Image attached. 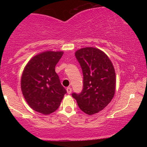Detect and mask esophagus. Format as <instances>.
<instances>
[{"label":"esophagus","instance_id":"34e87169","mask_svg":"<svg viewBox=\"0 0 147 147\" xmlns=\"http://www.w3.org/2000/svg\"><path fill=\"white\" fill-rule=\"evenodd\" d=\"M66 90H67V92H68V94H70L72 92V88L70 87H68L67 88Z\"/></svg>","mask_w":147,"mask_h":147}]
</instances>
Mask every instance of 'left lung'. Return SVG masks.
I'll return each mask as SVG.
<instances>
[{
  "mask_svg": "<svg viewBox=\"0 0 147 147\" xmlns=\"http://www.w3.org/2000/svg\"><path fill=\"white\" fill-rule=\"evenodd\" d=\"M75 57L83 72V89L72 96L85 113H97L111 102L115 95L114 67L104 52L92 47L78 50Z\"/></svg>",
  "mask_w": 147,
  "mask_h": 147,
  "instance_id": "8db88e82",
  "label": "left lung"
}]
</instances>
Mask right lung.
I'll return each mask as SVG.
<instances>
[{
  "label": "right lung",
  "instance_id": "add662e5",
  "mask_svg": "<svg viewBox=\"0 0 147 147\" xmlns=\"http://www.w3.org/2000/svg\"><path fill=\"white\" fill-rule=\"evenodd\" d=\"M63 54L52 51L38 54L23 70L22 92L29 106L36 112L44 115L55 112L67 92L55 69Z\"/></svg>",
  "mask_w": 147,
  "mask_h": 147
}]
</instances>
